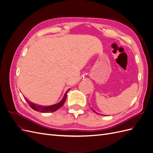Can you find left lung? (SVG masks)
I'll return each mask as SVG.
<instances>
[{
	"label": "left lung",
	"mask_w": 153,
	"mask_h": 153,
	"mask_svg": "<svg viewBox=\"0 0 153 153\" xmlns=\"http://www.w3.org/2000/svg\"><path fill=\"white\" fill-rule=\"evenodd\" d=\"M97 114H98V113H97Z\"/></svg>",
	"instance_id": "8db88e82"
}]
</instances>
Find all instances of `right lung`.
<instances>
[{"label":"right lung","instance_id":"1","mask_svg":"<svg viewBox=\"0 0 153 153\" xmlns=\"http://www.w3.org/2000/svg\"><path fill=\"white\" fill-rule=\"evenodd\" d=\"M69 91L68 90L67 91H66V93H65V95L63 96V99L60 102H58L56 104L53 105H50V106H42V105H39L37 104H35L31 102H30L29 100H28L27 98H25L26 101L27 102V103H28V105H30V107L33 109V110H35L36 111L38 112H43V113H46V112H55L56 110H58L59 108L61 107L63 105L64 102H65L66 100V97H67V92Z\"/></svg>","mask_w":153,"mask_h":153}]
</instances>
